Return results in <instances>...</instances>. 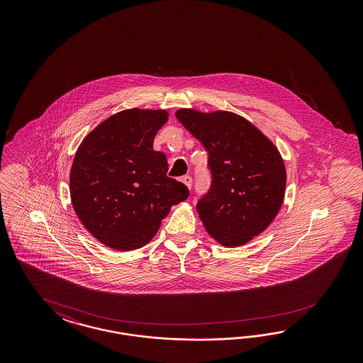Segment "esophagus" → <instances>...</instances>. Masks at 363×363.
Here are the masks:
<instances>
[{
    "label": "esophagus",
    "mask_w": 363,
    "mask_h": 363,
    "mask_svg": "<svg viewBox=\"0 0 363 363\" xmlns=\"http://www.w3.org/2000/svg\"><path fill=\"white\" fill-rule=\"evenodd\" d=\"M182 182H184V184L190 189V187H191V184H193V179H191V177L190 176H184L182 177Z\"/></svg>",
    "instance_id": "obj_1"
}]
</instances>
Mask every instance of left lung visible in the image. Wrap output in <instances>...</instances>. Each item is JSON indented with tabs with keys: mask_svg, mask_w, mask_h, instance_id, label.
<instances>
[{
	"mask_svg": "<svg viewBox=\"0 0 363 363\" xmlns=\"http://www.w3.org/2000/svg\"><path fill=\"white\" fill-rule=\"evenodd\" d=\"M176 117L209 154L211 186L197 203L205 229L228 247L252 241L273 222L285 197V164L278 149L231 111L179 109Z\"/></svg>",
	"mask_w": 363,
	"mask_h": 363,
	"instance_id": "left-lung-1",
	"label": "left lung"
}]
</instances>
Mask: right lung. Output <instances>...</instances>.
Segmentation results:
<instances>
[{"label":"right lung","mask_w":363,"mask_h":363,"mask_svg":"<svg viewBox=\"0 0 363 363\" xmlns=\"http://www.w3.org/2000/svg\"><path fill=\"white\" fill-rule=\"evenodd\" d=\"M166 110L128 109L101 122L78 146L70 198L78 218L101 243L128 252L155 235L173 205L189 197L166 176L167 160L153 150Z\"/></svg>","instance_id":"1"}]
</instances>
